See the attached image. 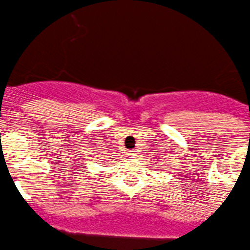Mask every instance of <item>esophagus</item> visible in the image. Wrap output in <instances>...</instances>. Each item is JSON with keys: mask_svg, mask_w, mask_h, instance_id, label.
Segmentation results:
<instances>
[{"mask_svg": "<svg viewBox=\"0 0 250 250\" xmlns=\"http://www.w3.org/2000/svg\"><path fill=\"white\" fill-rule=\"evenodd\" d=\"M128 156H129V158H137V152L136 150H128Z\"/></svg>", "mask_w": 250, "mask_h": 250, "instance_id": "esophagus-1", "label": "esophagus"}]
</instances>
